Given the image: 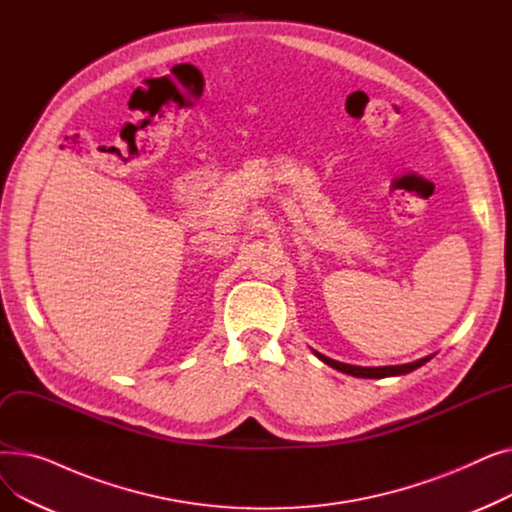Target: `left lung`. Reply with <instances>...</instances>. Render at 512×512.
I'll return each mask as SVG.
<instances>
[{
    "label": "left lung",
    "instance_id": "obj_1",
    "mask_svg": "<svg viewBox=\"0 0 512 512\" xmlns=\"http://www.w3.org/2000/svg\"><path fill=\"white\" fill-rule=\"evenodd\" d=\"M321 361H324L326 365L342 371V373H348V375H355V378H388V375H400V373H409L417 367H421L423 363H427L432 357H425V359H419L415 363H407V365H390V367H357V365H348V363H340V361H334V359H328L324 355L315 353Z\"/></svg>",
    "mask_w": 512,
    "mask_h": 512
}]
</instances>
